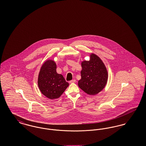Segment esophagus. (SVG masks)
I'll return each mask as SVG.
<instances>
[{"label": "esophagus", "mask_w": 146, "mask_h": 146, "mask_svg": "<svg viewBox=\"0 0 146 146\" xmlns=\"http://www.w3.org/2000/svg\"><path fill=\"white\" fill-rule=\"evenodd\" d=\"M76 80L75 79H73V80H72L70 81V83H76Z\"/></svg>", "instance_id": "esophagus-1"}]
</instances>
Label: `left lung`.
<instances>
[{
    "mask_svg": "<svg viewBox=\"0 0 146 146\" xmlns=\"http://www.w3.org/2000/svg\"><path fill=\"white\" fill-rule=\"evenodd\" d=\"M89 61L81 62V79L79 87L90 95H95L102 90L107 83L108 73L102 60L94 53L90 54Z\"/></svg>",
    "mask_w": 146,
    "mask_h": 146,
    "instance_id": "8db88e82",
    "label": "left lung"
}]
</instances>
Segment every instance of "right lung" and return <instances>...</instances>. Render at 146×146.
<instances>
[{
  "mask_svg": "<svg viewBox=\"0 0 146 146\" xmlns=\"http://www.w3.org/2000/svg\"><path fill=\"white\" fill-rule=\"evenodd\" d=\"M56 63L51 59L46 60L40 68L38 85L42 94L50 100L60 97L69 86L62 74L56 72Z\"/></svg>",
  "mask_w": 146,
  "mask_h": 146,
  "instance_id": "obj_1",
  "label": "right lung"
}]
</instances>
